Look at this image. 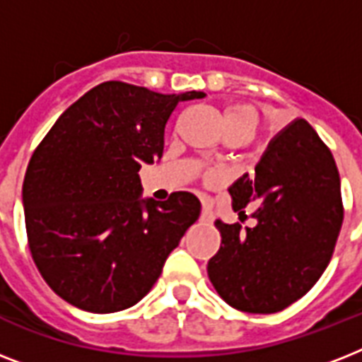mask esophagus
Segmentation results:
<instances>
[{
  "label": "esophagus",
  "instance_id": "1",
  "mask_svg": "<svg viewBox=\"0 0 362 362\" xmlns=\"http://www.w3.org/2000/svg\"><path fill=\"white\" fill-rule=\"evenodd\" d=\"M199 220L203 221V223H210V221H212V212L203 206V210H201V216H199Z\"/></svg>",
  "mask_w": 362,
  "mask_h": 362
}]
</instances>
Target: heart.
I'll return each instance as SVG.
<instances>
[{"mask_svg":"<svg viewBox=\"0 0 362 362\" xmlns=\"http://www.w3.org/2000/svg\"><path fill=\"white\" fill-rule=\"evenodd\" d=\"M223 120H226L227 129L229 127H247V129H255L257 124V115L250 105L244 103H233L227 105L223 110Z\"/></svg>","mask_w":362,"mask_h":362,"instance_id":"b5f03b06","label":"heart"}]
</instances>
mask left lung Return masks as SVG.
Instances as JSON below:
<instances>
[{
    "label": "left lung",
    "instance_id": "8db88e82",
    "mask_svg": "<svg viewBox=\"0 0 362 362\" xmlns=\"http://www.w3.org/2000/svg\"><path fill=\"white\" fill-rule=\"evenodd\" d=\"M233 209L255 204V226L216 221L221 246L209 278L229 306L276 314L304 297L331 261L342 229L340 175L331 150L306 120L274 136L255 167L231 187Z\"/></svg>",
    "mask_w": 362,
    "mask_h": 362
}]
</instances>
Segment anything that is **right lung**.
<instances>
[{"label": "right lung", "mask_w": 362, "mask_h": 362, "mask_svg": "<svg viewBox=\"0 0 362 362\" xmlns=\"http://www.w3.org/2000/svg\"><path fill=\"white\" fill-rule=\"evenodd\" d=\"M120 81L92 88L39 142L25 170L28 246L58 297L93 314L136 304L199 220L189 192L141 201L139 170L163 156L165 125L182 101Z\"/></svg>", "instance_id": "obj_1"}]
</instances>
